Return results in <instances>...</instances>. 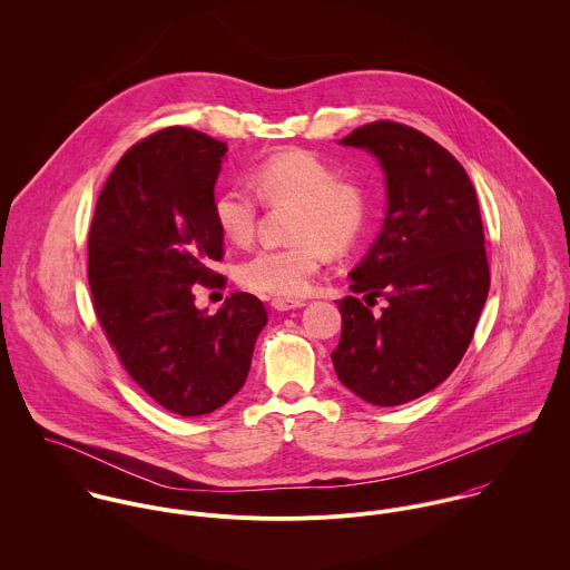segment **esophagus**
Instances as JSON below:
<instances>
[{
	"label": "esophagus",
	"instance_id": "34e87169",
	"mask_svg": "<svg viewBox=\"0 0 570 570\" xmlns=\"http://www.w3.org/2000/svg\"><path fill=\"white\" fill-rule=\"evenodd\" d=\"M276 312H289V309H298V307H303L305 303L303 301H298V298H272V303H269Z\"/></svg>",
	"mask_w": 570,
	"mask_h": 570
}]
</instances>
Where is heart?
<instances>
[{
  "instance_id": "b5f03b06",
  "label": "heart",
  "mask_w": 570,
  "mask_h": 570,
  "mask_svg": "<svg viewBox=\"0 0 570 570\" xmlns=\"http://www.w3.org/2000/svg\"><path fill=\"white\" fill-rule=\"evenodd\" d=\"M247 186L233 184L215 193L213 217L235 244L256 233L258 199L265 204L296 202L289 235L294 242L256 249L237 267L239 283L267 296H301L325 267L328 247L348 249L371 217V193L357 177H340L314 151H281L258 164Z\"/></svg>"
}]
</instances>
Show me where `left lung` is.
Wrapping results in <instances>:
<instances>
[{
	"instance_id": "obj_1",
	"label": "left lung",
	"mask_w": 570,
	"mask_h": 570,
	"mask_svg": "<svg viewBox=\"0 0 570 570\" xmlns=\"http://www.w3.org/2000/svg\"><path fill=\"white\" fill-rule=\"evenodd\" d=\"M342 145L377 156L389 213L366 258L351 272L337 380L373 406H402L463 360L488 301L489 263L476 190L461 163L430 136L393 120L357 127ZM377 297L385 307L373 313Z\"/></svg>"
}]
</instances>
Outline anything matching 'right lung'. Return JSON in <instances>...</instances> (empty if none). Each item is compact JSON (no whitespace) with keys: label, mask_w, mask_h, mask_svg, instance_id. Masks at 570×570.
Instances as JSON below:
<instances>
[{"label":"right lung","mask_w":570,"mask_h":570,"mask_svg":"<svg viewBox=\"0 0 570 570\" xmlns=\"http://www.w3.org/2000/svg\"><path fill=\"white\" fill-rule=\"evenodd\" d=\"M226 151L188 127L142 138L107 177L89 226L96 318L131 380L179 416L208 414L239 393L267 323L245 292L215 316L195 307V285H226L213 269L224 258L213 190Z\"/></svg>","instance_id":"1"}]
</instances>
